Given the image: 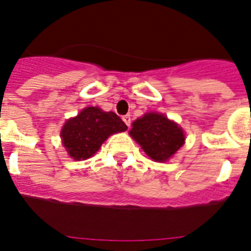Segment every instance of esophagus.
Wrapping results in <instances>:
<instances>
[{"label":"esophagus","instance_id":"34e87169","mask_svg":"<svg viewBox=\"0 0 251 251\" xmlns=\"http://www.w3.org/2000/svg\"><path fill=\"white\" fill-rule=\"evenodd\" d=\"M123 122H124V123H126V124H127L128 127H129V126H130V122H132V121H130V115H129V114L124 115V117H123Z\"/></svg>","mask_w":251,"mask_h":251}]
</instances>
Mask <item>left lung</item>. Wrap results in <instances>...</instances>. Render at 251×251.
I'll return each instance as SVG.
<instances>
[{
	"label": "left lung",
	"instance_id": "left-lung-1",
	"mask_svg": "<svg viewBox=\"0 0 251 251\" xmlns=\"http://www.w3.org/2000/svg\"><path fill=\"white\" fill-rule=\"evenodd\" d=\"M129 134L156 162H166L185 143V132L178 124L159 113H146L132 123Z\"/></svg>",
	"mask_w": 251,
	"mask_h": 251
}]
</instances>
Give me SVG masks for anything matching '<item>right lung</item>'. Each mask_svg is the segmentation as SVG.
Segmentation results:
<instances>
[{
  "mask_svg": "<svg viewBox=\"0 0 251 251\" xmlns=\"http://www.w3.org/2000/svg\"><path fill=\"white\" fill-rule=\"evenodd\" d=\"M127 128L115 113L104 112L98 106H86L76 117L66 121L60 137L69 156L80 161L94 156L108 137Z\"/></svg>",
  "mask_w": 251,
  "mask_h": 251,
  "instance_id": "right-lung-1",
  "label": "right lung"
}]
</instances>
